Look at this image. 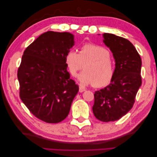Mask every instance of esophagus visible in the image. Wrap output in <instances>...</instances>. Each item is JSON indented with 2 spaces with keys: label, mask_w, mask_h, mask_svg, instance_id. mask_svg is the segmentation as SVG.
<instances>
[{
  "label": "esophagus",
  "mask_w": 157,
  "mask_h": 157,
  "mask_svg": "<svg viewBox=\"0 0 157 157\" xmlns=\"http://www.w3.org/2000/svg\"><path fill=\"white\" fill-rule=\"evenodd\" d=\"M86 88H84V87H83L82 86H79V92H84L85 90H86Z\"/></svg>",
  "instance_id": "34e87169"
}]
</instances>
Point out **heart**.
<instances>
[{
  "label": "heart",
  "mask_w": 157,
  "mask_h": 157,
  "mask_svg": "<svg viewBox=\"0 0 157 157\" xmlns=\"http://www.w3.org/2000/svg\"><path fill=\"white\" fill-rule=\"evenodd\" d=\"M65 63L72 76H75L86 64V71L78 75V80L83 85L104 87L111 82L115 72L109 51L104 46L92 43L83 44L79 52L70 50L66 55Z\"/></svg>",
  "instance_id": "1"
}]
</instances>
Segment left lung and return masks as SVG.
<instances>
[{"instance_id":"8db88e82","label":"left lung","mask_w":157,"mask_h":157,"mask_svg":"<svg viewBox=\"0 0 157 157\" xmlns=\"http://www.w3.org/2000/svg\"><path fill=\"white\" fill-rule=\"evenodd\" d=\"M102 36L113 53L115 69L111 84L95 92L92 111L96 119L109 122L121 119L134 105L142 84V60L128 40L109 33Z\"/></svg>"}]
</instances>
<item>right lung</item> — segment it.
Listing matches in <instances>:
<instances>
[{
    "instance_id": "right-lung-1",
    "label": "right lung",
    "mask_w": 157,
    "mask_h": 157,
    "mask_svg": "<svg viewBox=\"0 0 157 157\" xmlns=\"http://www.w3.org/2000/svg\"><path fill=\"white\" fill-rule=\"evenodd\" d=\"M73 45L71 33L48 31L23 52L17 71L20 98L36 117L44 122L64 120L79 91L65 63Z\"/></svg>"
}]
</instances>
